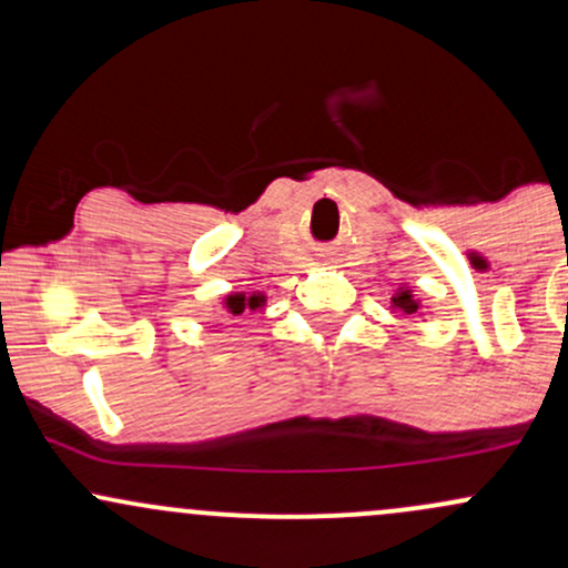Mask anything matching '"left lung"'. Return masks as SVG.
<instances>
[{"label": "left lung", "instance_id": "left-lung-1", "mask_svg": "<svg viewBox=\"0 0 568 568\" xmlns=\"http://www.w3.org/2000/svg\"><path fill=\"white\" fill-rule=\"evenodd\" d=\"M393 304H395V310H400L403 315H414L416 310H419V302H416L414 296H410V291H400V293H395L393 296Z\"/></svg>", "mask_w": 568, "mask_h": 568}]
</instances>
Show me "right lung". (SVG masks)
<instances>
[{"label": "right lung", "mask_w": 568, "mask_h": 568, "mask_svg": "<svg viewBox=\"0 0 568 568\" xmlns=\"http://www.w3.org/2000/svg\"><path fill=\"white\" fill-rule=\"evenodd\" d=\"M262 304H264L262 293H253V296H245V293H232V296H226V310H230L232 315H243L245 310H258Z\"/></svg>", "instance_id": "obj_1"}]
</instances>
